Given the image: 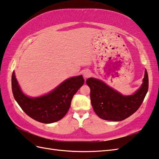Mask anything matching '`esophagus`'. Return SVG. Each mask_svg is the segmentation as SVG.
<instances>
[{"instance_id": "obj_1", "label": "esophagus", "mask_w": 159, "mask_h": 159, "mask_svg": "<svg viewBox=\"0 0 159 159\" xmlns=\"http://www.w3.org/2000/svg\"><path fill=\"white\" fill-rule=\"evenodd\" d=\"M91 74H92V72H90V71H89V70H86V71H85V72H84V73H83V76H84V77L85 78H88V77H89L90 76H91Z\"/></svg>"}]
</instances>
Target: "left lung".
<instances>
[{
    "label": "left lung",
    "mask_w": 159,
    "mask_h": 159,
    "mask_svg": "<svg viewBox=\"0 0 159 159\" xmlns=\"http://www.w3.org/2000/svg\"><path fill=\"white\" fill-rule=\"evenodd\" d=\"M91 102L94 112L101 119L122 121L135 113L142 104L148 90V76L145 70L143 83L133 94L124 96L102 80L89 78Z\"/></svg>",
    "instance_id": "left-lung-1"
}]
</instances>
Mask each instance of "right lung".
Here are the masks:
<instances>
[{
    "label": "right lung",
    "instance_id": "add662e5",
    "mask_svg": "<svg viewBox=\"0 0 159 159\" xmlns=\"http://www.w3.org/2000/svg\"><path fill=\"white\" fill-rule=\"evenodd\" d=\"M85 80L82 75L64 80L51 92L39 97H29L22 92L15 72L11 77L13 97L26 115L39 122L50 124L61 120L68 111L74 94Z\"/></svg>",
    "mask_w": 159,
    "mask_h": 159
}]
</instances>
